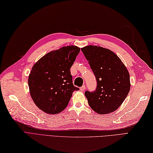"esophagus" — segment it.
<instances>
[{"label":"esophagus","mask_w":153,"mask_h":153,"mask_svg":"<svg viewBox=\"0 0 153 153\" xmlns=\"http://www.w3.org/2000/svg\"><path fill=\"white\" fill-rule=\"evenodd\" d=\"M85 88H86L85 85H83V86H82V87H80V91H85Z\"/></svg>","instance_id":"esophagus-1"}]
</instances>
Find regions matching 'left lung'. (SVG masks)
Masks as SVG:
<instances>
[{
    "label": "left lung",
    "instance_id": "8db88e82",
    "mask_svg": "<svg viewBox=\"0 0 153 153\" xmlns=\"http://www.w3.org/2000/svg\"><path fill=\"white\" fill-rule=\"evenodd\" d=\"M88 61L97 87L85 92L88 104L97 114H109L117 110L130 91V76L120 59L111 50L97 46L81 48Z\"/></svg>",
    "mask_w": 153,
    "mask_h": 153
}]
</instances>
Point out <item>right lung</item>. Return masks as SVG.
Returning a JSON list of instances; mask_svg holds the SVG:
<instances>
[{"mask_svg": "<svg viewBox=\"0 0 153 153\" xmlns=\"http://www.w3.org/2000/svg\"><path fill=\"white\" fill-rule=\"evenodd\" d=\"M80 48L63 46L41 57L32 68L28 86L31 97L37 107L46 113L55 114L67 106L74 91L70 68Z\"/></svg>", "mask_w": 153, "mask_h": 153, "instance_id": "right-lung-1", "label": "right lung"}]
</instances>
